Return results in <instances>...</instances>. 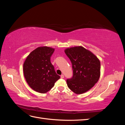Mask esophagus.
<instances>
[{"label": "esophagus", "mask_w": 125, "mask_h": 125, "mask_svg": "<svg viewBox=\"0 0 125 125\" xmlns=\"http://www.w3.org/2000/svg\"><path fill=\"white\" fill-rule=\"evenodd\" d=\"M60 78H61L62 79L64 78V75L63 74H62L61 75H60Z\"/></svg>", "instance_id": "34e87169"}]
</instances>
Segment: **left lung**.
<instances>
[{
	"label": "left lung",
	"mask_w": 125,
	"mask_h": 125,
	"mask_svg": "<svg viewBox=\"0 0 125 125\" xmlns=\"http://www.w3.org/2000/svg\"><path fill=\"white\" fill-rule=\"evenodd\" d=\"M65 52L70 60L73 70V77L67 80L68 87L77 94L86 92L100 78L99 59L92 52L82 46L67 48Z\"/></svg>",
	"instance_id": "1"
}]
</instances>
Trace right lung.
<instances>
[{
    "instance_id": "right-lung-1",
    "label": "right lung",
    "mask_w": 125,
    "mask_h": 125,
    "mask_svg": "<svg viewBox=\"0 0 125 125\" xmlns=\"http://www.w3.org/2000/svg\"><path fill=\"white\" fill-rule=\"evenodd\" d=\"M54 48L39 47L32 51L23 63V73L29 85L35 91L45 93L60 78L51 62Z\"/></svg>"
}]
</instances>
